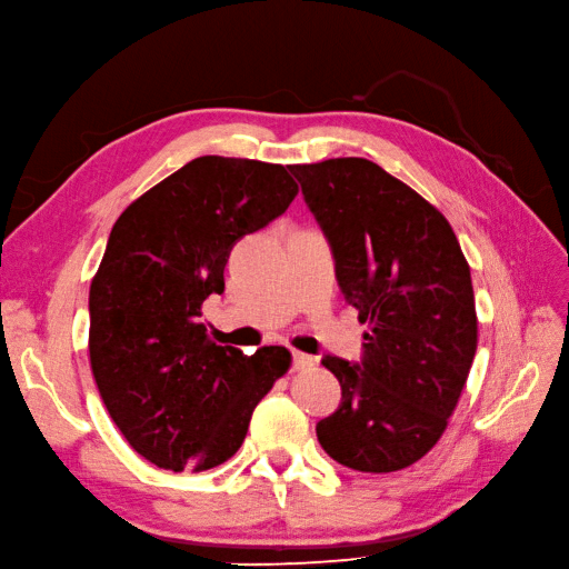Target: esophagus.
<instances>
[{"label":"esophagus","mask_w":569,"mask_h":569,"mask_svg":"<svg viewBox=\"0 0 569 569\" xmlns=\"http://www.w3.org/2000/svg\"><path fill=\"white\" fill-rule=\"evenodd\" d=\"M313 365V357L303 355V352H292V369L301 371V369H309Z\"/></svg>","instance_id":"obj_1"}]
</instances>
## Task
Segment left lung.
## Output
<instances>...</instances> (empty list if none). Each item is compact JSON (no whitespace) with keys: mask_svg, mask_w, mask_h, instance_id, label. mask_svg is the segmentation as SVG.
I'll use <instances>...</instances> for the list:
<instances>
[{"mask_svg":"<svg viewBox=\"0 0 569 569\" xmlns=\"http://www.w3.org/2000/svg\"><path fill=\"white\" fill-rule=\"evenodd\" d=\"M359 311L362 359L326 355L342 389L316 425L330 459L391 473L432 449L459 403L478 345L470 268L439 210L369 159L289 166Z\"/></svg>","mask_w":569,"mask_h":569,"instance_id":"left-lung-1","label":"left lung"}]
</instances>
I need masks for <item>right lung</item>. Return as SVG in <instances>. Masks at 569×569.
Listing matches in <instances>:
<instances>
[{
    "label": "right lung",
    "mask_w": 569,
    "mask_h": 569,
    "mask_svg": "<svg viewBox=\"0 0 569 569\" xmlns=\"http://www.w3.org/2000/svg\"><path fill=\"white\" fill-rule=\"evenodd\" d=\"M280 163L198 157L113 224L89 292V357L110 418L163 470H207L243 445L260 398L289 369L284 348L217 345L202 301L224 292L233 243L297 196Z\"/></svg>",
    "instance_id": "right-lung-1"
}]
</instances>
